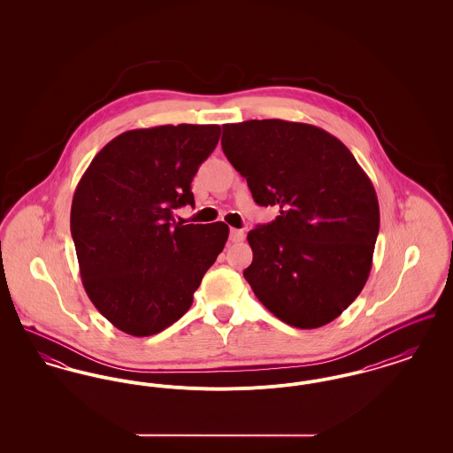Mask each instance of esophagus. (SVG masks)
Returning <instances> with one entry per match:
<instances>
[{
  "label": "esophagus",
  "instance_id": "1",
  "mask_svg": "<svg viewBox=\"0 0 453 453\" xmlns=\"http://www.w3.org/2000/svg\"><path fill=\"white\" fill-rule=\"evenodd\" d=\"M229 239H231L233 242H241V241L244 239V231H241V229H231Z\"/></svg>",
  "mask_w": 453,
  "mask_h": 453
}]
</instances>
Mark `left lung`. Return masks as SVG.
<instances>
[{
    "label": "left lung",
    "instance_id": "obj_1",
    "mask_svg": "<svg viewBox=\"0 0 453 453\" xmlns=\"http://www.w3.org/2000/svg\"><path fill=\"white\" fill-rule=\"evenodd\" d=\"M220 144L255 202L280 207L272 224L248 233L253 263L244 279L283 323H331L370 275L380 226L370 178L340 139L309 124H224Z\"/></svg>",
    "mask_w": 453,
    "mask_h": 453
}]
</instances>
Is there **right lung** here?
Instances as JSON below:
<instances>
[{
    "mask_svg": "<svg viewBox=\"0 0 453 453\" xmlns=\"http://www.w3.org/2000/svg\"><path fill=\"white\" fill-rule=\"evenodd\" d=\"M219 126L127 130L98 152L71 205V234L89 301L130 336L176 323L229 236L224 222H176Z\"/></svg>",
    "mask_w": 453,
    "mask_h": 453,
    "instance_id": "1",
    "label": "right lung"
}]
</instances>
